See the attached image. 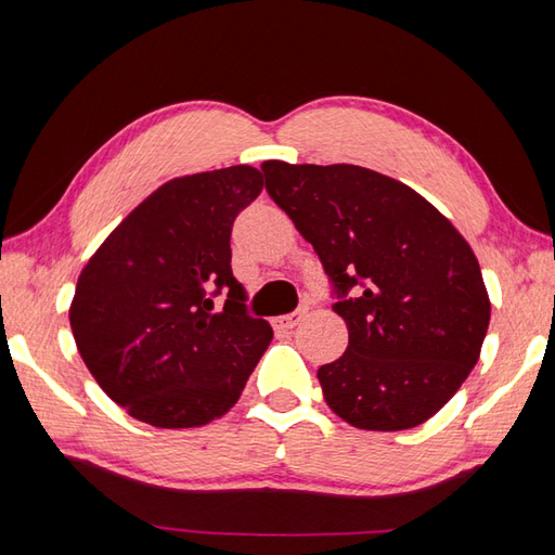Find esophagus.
Listing matches in <instances>:
<instances>
[{
    "mask_svg": "<svg viewBox=\"0 0 555 555\" xmlns=\"http://www.w3.org/2000/svg\"><path fill=\"white\" fill-rule=\"evenodd\" d=\"M302 317H305V308H302V310H296V312H291V314H284V317H276L274 324H276L279 328H296V326L300 324Z\"/></svg>",
    "mask_w": 555,
    "mask_h": 555,
    "instance_id": "1",
    "label": "esophagus"
}]
</instances>
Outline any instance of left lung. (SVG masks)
<instances>
[{
  "mask_svg": "<svg viewBox=\"0 0 555 555\" xmlns=\"http://www.w3.org/2000/svg\"><path fill=\"white\" fill-rule=\"evenodd\" d=\"M334 288L348 348L322 364L326 405L358 429L434 417L479 360L491 302L473 247L405 183L356 164H262Z\"/></svg>",
  "mask_w": 555,
  "mask_h": 555,
  "instance_id": "obj_1",
  "label": "left lung"
}]
</instances>
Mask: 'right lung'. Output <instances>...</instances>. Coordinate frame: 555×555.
Instances as JSON below:
<instances>
[{"instance_id":"1","label":"right lung","mask_w":555,"mask_h":555,"mask_svg":"<svg viewBox=\"0 0 555 555\" xmlns=\"http://www.w3.org/2000/svg\"><path fill=\"white\" fill-rule=\"evenodd\" d=\"M262 188L245 164L164 183L80 271L70 332L102 391L131 417L203 427L241 398L274 336L247 314L231 271L233 221Z\"/></svg>"}]
</instances>
